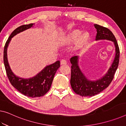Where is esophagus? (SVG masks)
Here are the masks:
<instances>
[{
  "label": "esophagus",
  "mask_w": 126,
  "mask_h": 126,
  "mask_svg": "<svg viewBox=\"0 0 126 126\" xmlns=\"http://www.w3.org/2000/svg\"><path fill=\"white\" fill-rule=\"evenodd\" d=\"M67 63V61L66 60H62L61 61V65H66Z\"/></svg>",
  "instance_id": "34e87169"
}]
</instances>
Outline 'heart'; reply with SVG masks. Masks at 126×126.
Segmentation results:
<instances>
[{"instance_id":"b5f03b06","label":"heart","mask_w":126,"mask_h":126,"mask_svg":"<svg viewBox=\"0 0 126 126\" xmlns=\"http://www.w3.org/2000/svg\"><path fill=\"white\" fill-rule=\"evenodd\" d=\"M88 38V34L87 32H83L80 34V32L78 30H74L70 32L63 38L65 42H72L76 40V43L78 46L84 44Z\"/></svg>"}]
</instances>
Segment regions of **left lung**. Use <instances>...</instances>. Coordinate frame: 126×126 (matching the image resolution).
<instances>
[{"instance_id":"8db88e82","label":"left lung","mask_w":126,"mask_h":126,"mask_svg":"<svg viewBox=\"0 0 126 126\" xmlns=\"http://www.w3.org/2000/svg\"><path fill=\"white\" fill-rule=\"evenodd\" d=\"M96 29V40H107L113 42L115 47V57L109 69L99 79L91 80L87 78L79 65V56H73L70 61L71 63L70 84L75 93L82 97H91L99 94L109 86L118 68L119 61V49L117 41L111 31L108 28L94 24Z\"/></svg>"}]
</instances>
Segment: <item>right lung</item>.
<instances>
[{
  "label": "right lung",
  "mask_w": 126,
  "mask_h": 126,
  "mask_svg": "<svg viewBox=\"0 0 126 126\" xmlns=\"http://www.w3.org/2000/svg\"><path fill=\"white\" fill-rule=\"evenodd\" d=\"M35 24L22 25L12 32L8 39L4 48L3 61L7 75L11 84L17 91L30 97L43 96L49 90L55 73L60 66L58 60L52 64L47 65L35 76L29 78H21L14 74L8 63L7 58V48L12 38L20 32L33 27Z\"/></svg>",
  "instance_id": "obj_1"
}]
</instances>
